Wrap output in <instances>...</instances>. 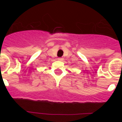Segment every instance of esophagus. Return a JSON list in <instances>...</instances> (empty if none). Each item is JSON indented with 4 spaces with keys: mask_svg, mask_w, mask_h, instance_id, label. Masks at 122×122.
Segmentation results:
<instances>
[{
    "mask_svg": "<svg viewBox=\"0 0 122 122\" xmlns=\"http://www.w3.org/2000/svg\"><path fill=\"white\" fill-rule=\"evenodd\" d=\"M58 60L59 61H62V60H63V58H62L60 57V58H58Z\"/></svg>",
    "mask_w": 122,
    "mask_h": 122,
    "instance_id": "34e87169",
    "label": "esophagus"
}]
</instances>
